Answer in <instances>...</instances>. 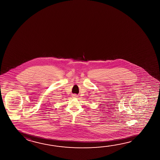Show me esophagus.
I'll return each mask as SVG.
<instances>
[{
  "label": "esophagus",
  "mask_w": 160,
  "mask_h": 160,
  "mask_svg": "<svg viewBox=\"0 0 160 160\" xmlns=\"http://www.w3.org/2000/svg\"><path fill=\"white\" fill-rule=\"evenodd\" d=\"M73 97L76 98V97H78V96H77V95H76V94H74V95H73Z\"/></svg>",
  "instance_id": "1"
}]
</instances>
